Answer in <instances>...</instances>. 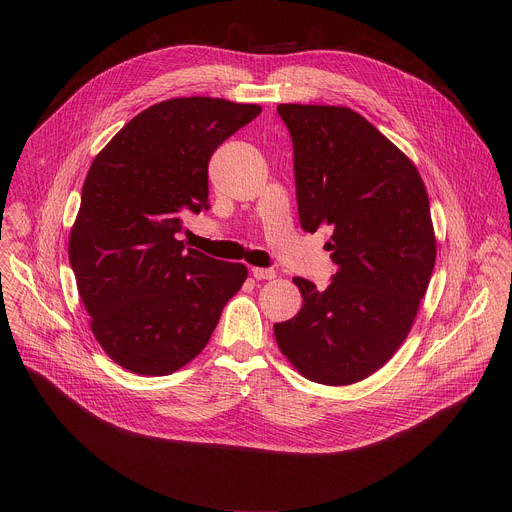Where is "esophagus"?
Instances as JSON below:
<instances>
[{
  "label": "esophagus",
  "instance_id": "1",
  "mask_svg": "<svg viewBox=\"0 0 512 512\" xmlns=\"http://www.w3.org/2000/svg\"><path fill=\"white\" fill-rule=\"evenodd\" d=\"M251 275L261 281V279H273L275 277V271L273 269H267V267H253L251 269Z\"/></svg>",
  "mask_w": 512,
  "mask_h": 512
}]
</instances>
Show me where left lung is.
<instances>
[{
	"mask_svg": "<svg viewBox=\"0 0 512 512\" xmlns=\"http://www.w3.org/2000/svg\"><path fill=\"white\" fill-rule=\"evenodd\" d=\"M294 143L300 223L332 231L326 289L294 277L302 310L273 326L279 350L310 381L367 379L405 340L435 263L429 200L417 168L362 115L277 105Z\"/></svg>",
	"mask_w": 512,
	"mask_h": 512,
	"instance_id": "left-lung-1",
	"label": "left lung"
}]
</instances>
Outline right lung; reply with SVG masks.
I'll list each match as a JSON object with an SVG mask.
<instances>
[{"mask_svg": "<svg viewBox=\"0 0 512 512\" xmlns=\"http://www.w3.org/2000/svg\"><path fill=\"white\" fill-rule=\"evenodd\" d=\"M259 113L210 97L162 101L93 160L68 259L93 334L123 369L162 377L184 367L247 279L243 263L186 249L176 235L188 212L210 208L214 150Z\"/></svg>", "mask_w": 512, "mask_h": 512, "instance_id": "obj_1", "label": "right lung"}]
</instances>
